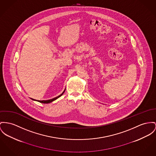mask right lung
<instances>
[{"instance_id":"add662e5","label":"right lung","mask_w":156,"mask_h":156,"mask_svg":"<svg viewBox=\"0 0 156 156\" xmlns=\"http://www.w3.org/2000/svg\"><path fill=\"white\" fill-rule=\"evenodd\" d=\"M64 91H65V90H64ZM64 91L62 92V94H61L60 95H59L58 96H57V97H56V98H53V99H49V100H47V101H37V100H36L37 101H38V102H41V103H43V104H49V103H51V102L52 101H55V99H57V98H60L62 95V94L64 93ZM32 100H34V99H32ZM34 101H35V100H34Z\"/></svg>"}]
</instances>
